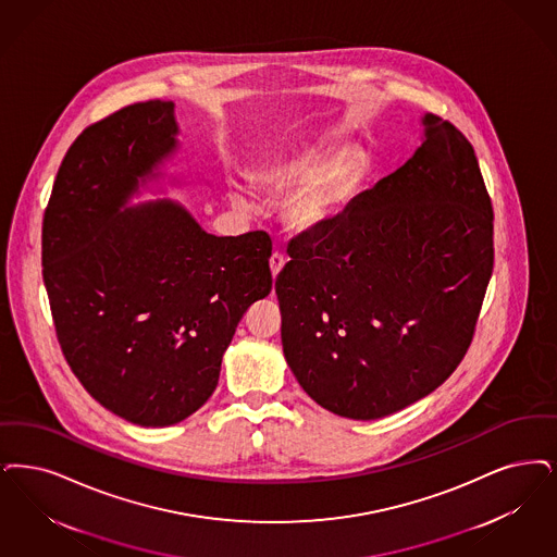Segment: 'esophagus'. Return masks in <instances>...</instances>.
I'll return each instance as SVG.
<instances>
[{"instance_id": "34e87169", "label": "esophagus", "mask_w": 557, "mask_h": 557, "mask_svg": "<svg viewBox=\"0 0 557 557\" xmlns=\"http://www.w3.org/2000/svg\"><path fill=\"white\" fill-rule=\"evenodd\" d=\"M284 265H286L284 252H282V250H273V255H271V259H269V268H271L273 277H277V273L284 269Z\"/></svg>"}]
</instances>
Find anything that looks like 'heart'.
Instances as JSON below:
<instances>
[{
  "mask_svg": "<svg viewBox=\"0 0 557 557\" xmlns=\"http://www.w3.org/2000/svg\"><path fill=\"white\" fill-rule=\"evenodd\" d=\"M357 176L352 157L339 156L319 168V159L309 151L271 157L252 168L250 180L263 193L286 195L294 187L284 207L289 230L311 236L330 230L342 215ZM232 202L246 209L243 195H232Z\"/></svg>",
  "mask_w": 557,
  "mask_h": 557,
  "instance_id": "obj_1",
  "label": "heart"
}]
</instances>
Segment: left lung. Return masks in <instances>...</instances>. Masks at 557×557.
<instances>
[{
	"instance_id": "1",
	"label": "left lung",
	"mask_w": 557,
	"mask_h": 557,
	"mask_svg": "<svg viewBox=\"0 0 557 557\" xmlns=\"http://www.w3.org/2000/svg\"><path fill=\"white\" fill-rule=\"evenodd\" d=\"M423 145L342 220L294 238L275 280L294 377L330 412L373 421L462 362L493 271V207L472 145L423 117Z\"/></svg>"
}]
</instances>
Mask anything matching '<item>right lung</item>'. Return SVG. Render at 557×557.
Here are the masks:
<instances>
[{"mask_svg":"<svg viewBox=\"0 0 557 557\" xmlns=\"http://www.w3.org/2000/svg\"><path fill=\"white\" fill-rule=\"evenodd\" d=\"M172 101L126 106L67 149L44 218V282L72 373L140 426L180 423L218 387L246 309L271 292L268 232L218 238L172 200L124 209L176 149Z\"/></svg>","mask_w":557,"mask_h":557,"instance_id":"1","label":"right lung"}]
</instances>
